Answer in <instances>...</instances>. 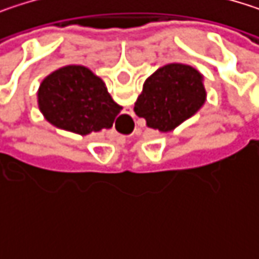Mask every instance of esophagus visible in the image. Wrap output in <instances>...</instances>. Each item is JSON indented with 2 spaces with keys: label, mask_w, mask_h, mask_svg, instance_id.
Segmentation results:
<instances>
[{
  "label": "esophagus",
  "mask_w": 259,
  "mask_h": 259,
  "mask_svg": "<svg viewBox=\"0 0 259 259\" xmlns=\"http://www.w3.org/2000/svg\"><path fill=\"white\" fill-rule=\"evenodd\" d=\"M126 121H127V118H123V124H126Z\"/></svg>",
  "instance_id": "34e87169"
}]
</instances>
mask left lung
I'll list each match as a JSON object with an SVG mask.
<instances>
[{
  "mask_svg": "<svg viewBox=\"0 0 259 259\" xmlns=\"http://www.w3.org/2000/svg\"><path fill=\"white\" fill-rule=\"evenodd\" d=\"M205 100L204 76L192 66L169 63L145 79L133 111L147 127L168 133L192 118Z\"/></svg>",
  "mask_w": 259,
  "mask_h": 259,
  "instance_id": "8db88e82",
  "label": "left lung"
}]
</instances>
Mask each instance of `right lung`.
<instances>
[{"mask_svg":"<svg viewBox=\"0 0 259 259\" xmlns=\"http://www.w3.org/2000/svg\"><path fill=\"white\" fill-rule=\"evenodd\" d=\"M37 103L52 126L82 136L112 127L121 111L105 82L83 66H64L49 73L38 87Z\"/></svg>","mask_w":259,"mask_h":259,"instance_id":"add662e5","label":"right lung"}]
</instances>
